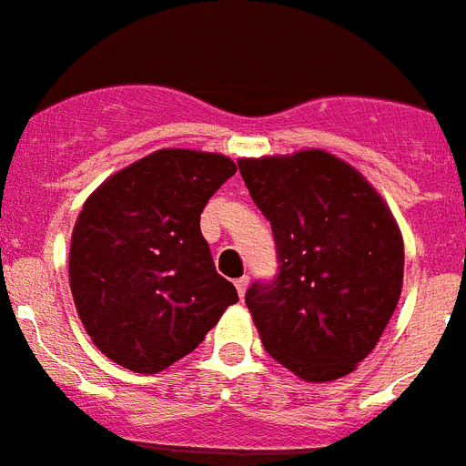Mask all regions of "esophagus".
<instances>
[{
    "label": "esophagus",
    "mask_w": 466,
    "mask_h": 466,
    "mask_svg": "<svg viewBox=\"0 0 466 466\" xmlns=\"http://www.w3.org/2000/svg\"><path fill=\"white\" fill-rule=\"evenodd\" d=\"M248 286H249V279H248V276H240V279L236 280L238 295H240V298H245V290H248Z\"/></svg>",
    "instance_id": "34e87169"
}]
</instances>
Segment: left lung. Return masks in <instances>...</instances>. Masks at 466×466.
<instances>
[{
    "label": "left lung",
    "mask_w": 466,
    "mask_h": 466,
    "mask_svg": "<svg viewBox=\"0 0 466 466\" xmlns=\"http://www.w3.org/2000/svg\"><path fill=\"white\" fill-rule=\"evenodd\" d=\"M238 167L279 259L274 280L245 293L264 350L314 383L350 374L376 348L402 290L393 214L362 173L321 149Z\"/></svg>",
    "instance_id": "1"
}]
</instances>
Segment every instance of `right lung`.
I'll return each mask as SVG.
<instances>
[{"label": "right lung", "mask_w": 466, "mask_h": 466, "mask_svg": "<svg viewBox=\"0 0 466 466\" xmlns=\"http://www.w3.org/2000/svg\"><path fill=\"white\" fill-rule=\"evenodd\" d=\"M238 171L228 157L159 149L114 173L71 238V293L92 343L157 374L190 355L238 290L217 274L199 214Z\"/></svg>", "instance_id": "1"}]
</instances>
